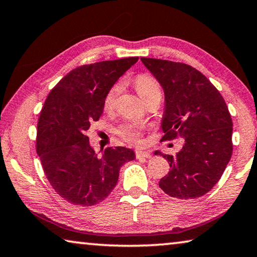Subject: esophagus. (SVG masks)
<instances>
[{
	"instance_id": "1",
	"label": "esophagus",
	"mask_w": 257,
	"mask_h": 257,
	"mask_svg": "<svg viewBox=\"0 0 257 257\" xmlns=\"http://www.w3.org/2000/svg\"><path fill=\"white\" fill-rule=\"evenodd\" d=\"M135 156L137 159H149L151 158V153L145 152V151H142V150H137L135 152Z\"/></svg>"
}]
</instances>
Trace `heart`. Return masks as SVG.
Here are the masks:
<instances>
[{
	"label": "heart",
	"instance_id": "heart-1",
	"mask_svg": "<svg viewBox=\"0 0 257 257\" xmlns=\"http://www.w3.org/2000/svg\"><path fill=\"white\" fill-rule=\"evenodd\" d=\"M135 88L145 103L153 98H161V88L158 81L154 79L153 76L148 74H141L135 79ZM122 90V83L116 82L114 83L111 88L108 89L106 95L104 97V108L105 109H112L115 105V101L119 97L120 92ZM117 135H119L122 140L127 142L129 144L134 145H141L143 142L142 138V133H143V127L138 123H123L120 125L116 130Z\"/></svg>",
	"mask_w": 257,
	"mask_h": 257
}]
</instances>
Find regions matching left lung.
<instances>
[{
  "label": "left lung",
  "mask_w": 257,
  "mask_h": 257,
  "mask_svg": "<svg viewBox=\"0 0 257 257\" xmlns=\"http://www.w3.org/2000/svg\"><path fill=\"white\" fill-rule=\"evenodd\" d=\"M141 60L165 90L162 140L184 138L176 156L156 152L170 166L159 186L173 198L202 197L219 181L232 156V120L225 100L190 65L144 57Z\"/></svg>",
  "instance_id": "obj_1"
}]
</instances>
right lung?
Instances as JSON below:
<instances>
[{
	"instance_id": "obj_1",
	"label": "right lung",
	"mask_w": 257,
	"mask_h": 257,
	"mask_svg": "<svg viewBox=\"0 0 257 257\" xmlns=\"http://www.w3.org/2000/svg\"><path fill=\"white\" fill-rule=\"evenodd\" d=\"M138 60L129 57L82 65L49 92L41 109L36 152L54 190L76 206L97 205L115 187L120 167L135 159L133 150L106 148L100 157L89 144L87 130L99 120L104 97Z\"/></svg>"
}]
</instances>
